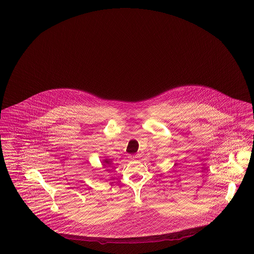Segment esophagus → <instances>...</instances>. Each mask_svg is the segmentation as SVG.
<instances>
[{"mask_svg": "<svg viewBox=\"0 0 254 254\" xmlns=\"http://www.w3.org/2000/svg\"><path fill=\"white\" fill-rule=\"evenodd\" d=\"M138 157V154H130V155H128V158H129L130 160H135V159H137Z\"/></svg>", "mask_w": 254, "mask_h": 254, "instance_id": "obj_1", "label": "esophagus"}]
</instances>
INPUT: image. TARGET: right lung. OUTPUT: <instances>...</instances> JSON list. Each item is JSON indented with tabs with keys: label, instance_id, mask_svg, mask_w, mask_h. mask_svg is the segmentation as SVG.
I'll use <instances>...</instances> for the list:
<instances>
[{
	"label": "right lung",
	"instance_id": "add662e5",
	"mask_svg": "<svg viewBox=\"0 0 254 254\" xmlns=\"http://www.w3.org/2000/svg\"><path fill=\"white\" fill-rule=\"evenodd\" d=\"M104 159L102 160V165H103V167H104V169H107L108 167H110L111 166V164H112V161L108 158V157H103ZM107 170V169H106Z\"/></svg>",
	"mask_w": 254,
	"mask_h": 254
}]
</instances>
